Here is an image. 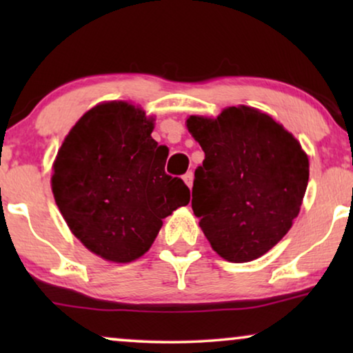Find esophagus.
<instances>
[{"label":"esophagus","mask_w":353,"mask_h":353,"mask_svg":"<svg viewBox=\"0 0 353 353\" xmlns=\"http://www.w3.org/2000/svg\"><path fill=\"white\" fill-rule=\"evenodd\" d=\"M183 180H185L186 185L191 188V186H192V180H194V173H192L191 170H190V172H186L185 175H183Z\"/></svg>","instance_id":"esophagus-1"}]
</instances>
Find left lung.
<instances>
[{
	"instance_id": "left-lung-1",
	"label": "left lung",
	"mask_w": 353,
	"mask_h": 353,
	"mask_svg": "<svg viewBox=\"0 0 353 353\" xmlns=\"http://www.w3.org/2000/svg\"><path fill=\"white\" fill-rule=\"evenodd\" d=\"M205 154L192 183V210L205 238L228 262L259 259L299 215L308 183L301 143L267 114L228 108L215 120L188 119Z\"/></svg>"
}]
</instances>
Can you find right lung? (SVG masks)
<instances>
[{
    "mask_svg": "<svg viewBox=\"0 0 353 353\" xmlns=\"http://www.w3.org/2000/svg\"><path fill=\"white\" fill-rule=\"evenodd\" d=\"M152 120L127 103H105L81 117L57 152L52 194L91 252L125 263L148 252L162 219L190 202V188L165 173V146Z\"/></svg>",
    "mask_w": 353,
    "mask_h": 353,
    "instance_id": "add662e5",
    "label": "right lung"
}]
</instances>
